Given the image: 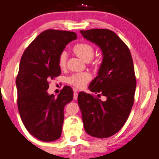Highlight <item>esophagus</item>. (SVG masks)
I'll return each mask as SVG.
<instances>
[{"instance_id": "esophagus-1", "label": "esophagus", "mask_w": 159, "mask_h": 159, "mask_svg": "<svg viewBox=\"0 0 159 159\" xmlns=\"http://www.w3.org/2000/svg\"><path fill=\"white\" fill-rule=\"evenodd\" d=\"M78 90L77 89H74V95H73V98L75 100H76L78 98Z\"/></svg>"}]
</instances>
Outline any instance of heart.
Returning <instances> with one entry per match:
<instances>
[{"label":"heart","mask_w":159,"mask_h":159,"mask_svg":"<svg viewBox=\"0 0 159 159\" xmlns=\"http://www.w3.org/2000/svg\"><path fill=\"white\" fill-rule=\"evenodd\" d=\"M73 51L76 55L81 58L85 62L90 61V60H92L94 55L93 47L88 43H78L75 45ZM66 57L67 55L66 52H63L60 54L59 57H58V65L61 68L65 67L66 63ZM90 79V74L87 73V72H78V73L72 74V75L67 78L66 81L69 84L74 86V87L81 88L87 84Z\"/></svg>","instance_id":"heart-1"}]
</instances>
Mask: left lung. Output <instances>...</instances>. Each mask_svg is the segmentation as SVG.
Segmentation results:
<instances>
[{
	"mask_svg": "<svg viewBox=\"0 0 159 159\" xmlns=\"http://www.w3.org/2000/svg\"><path fill=\"white\" fill-rule=\"evenodd\" d=\"M86 39L102 50V62L91 81V92L106 96L105 102L80 92L78 102L86 132L98 138L114 135L123 126L134 103L136 78L130 51L123 40L107 29L81 30Z\"/></svg>",
	"mask_w": 159,
	"mask_h": 159,
	"instance_id": "obj_1",
	"label": "left lung"
}]
</instances>
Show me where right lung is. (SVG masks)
Masks as SVG:
<instances>
[{
	"label": "right lung",
	"instance_id": "right-lung-1",
	"mask_svg": "<svg viewBox=\"0 0 159 159\" xmlns=\"http://www.w3.org/2000/svg\"><path fill=\"white\" fill-rule=\"evenodd\" d=\"M76 39L75 32L46 30L28 45L21 58L16 78L18 108L28 132L42 141H54L61 135L64 107L73 98V91L65 86L55 97L47 90L49 80L61 73L60 54Z\"/></svg>",
	"mask_w": 159,
	"mask_h": 159
}]
</instances>
